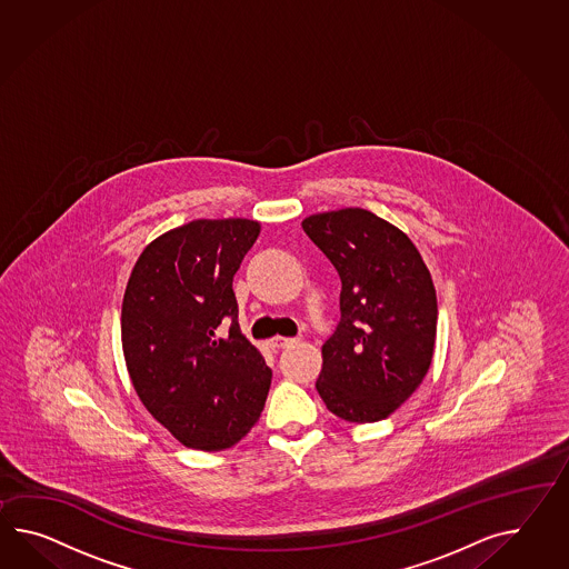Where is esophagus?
<instances>
[{
    "label": "esophagus",
    "instance_id": "esophagus-1",
    "mask_svg": "<svg viewBox=\"0 0 569 569\" xmlns=\"http://www.w3.org/2000/svg\"><path fill=\"white\" fill-rule=\"evenodd\" d=\"M293 343H296V339H291V337H273L271 339L273 349H286V347L293 346Z\"/></svg>",
    "mask_w": 569,
    "mask_h": 569
}]
</instances>
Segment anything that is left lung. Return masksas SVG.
<instances>
[{
  "label": "left lung",
  "mask_w": 569,
  "mask_h": 569,
  "mask_svg": "<svg viewBox=\"0 0 569 569\" xmlns=\"http://www.w3.org/2000/svg\"><path fill=\"white\" fill-rule=\"evenodd\" d=\"M341 278V320L322 346L317 390L351 423L395 413L430 370L438 300L411 238L361 208L302 220Z\"/></svg>",
  "instance_id": "8db88e82"
}]
</instances>
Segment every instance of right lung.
<instances>
[{"label": "right lung", "mask_w": 569, "mask_h": 569, "mask_svg": "<svg viewBox=\"0 0 569 569\" xmlns=\"http://www.w3.org/2000/svg\"><path fill=\"white\" fill-rule=\"evenodd\" d=\"M261 234L244 218L193 220L139 254L121 343L139 401L182 446L218 452L259 421L271 370L240 331L232 279Z\"/></svg>", "instance_id": "1"}]
</instances>
